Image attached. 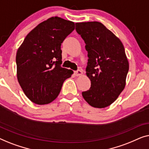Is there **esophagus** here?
<instances>
[{"label": "esophagus", "instance_id": "obj_1", "mask_svg": "<svg viewBox=\"0 0 149 149\" xmlns=\"http://www.w3.org/2000/svg\"><path fill=\"white\" fill-rule=\"evenodd\" d=\"M74 74L75 75H76V76H79V75L82 74V72H81V70H77V71L74 72Z\"/></svg>", "mask_w": 149, "mask_h": 149}]
</instances>
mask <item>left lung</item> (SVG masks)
Segmentation results:
<instances>
[{
    "label": "left lung",
    "mask_w": 149,
    "mask_h": 149,
    "mask_svg": "<svg viewBox=\"0 0 149 149\" xmlns=\"http://www.w3.org/2000/svg\"><path fill=\"white\" fill-rule=\"evenodd\" d=\"M75 30L85 42L88 57L86 72L91 81L90 89L81 94L93 107H107L125 88L129 63L124 47L100 22L76 23Z\"/></svg>",
    "instance_id": "left-lung-1"
}]
</instances>
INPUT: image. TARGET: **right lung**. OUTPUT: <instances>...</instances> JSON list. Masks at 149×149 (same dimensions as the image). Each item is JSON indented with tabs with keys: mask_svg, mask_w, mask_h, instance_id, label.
<instances>
[{
	"mask_svg": "<svg viewBox=\"0 0 149 149\" xmlns=\"http://www.w3.org/2000/svg\"><path fill=\"white\" fill-rule=\"evenodd\" d=\"M74 29V22L53 17L33 29L18 49L17 79L32 102L50 103L58 96L64 81L74 73L61 65V46Z\"/></svg>",
	"mask_w": 149,
	"mask_h": 149,
	"instance_id": "1",
	"label": "right lung"
}]
</instances>
